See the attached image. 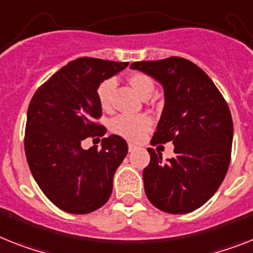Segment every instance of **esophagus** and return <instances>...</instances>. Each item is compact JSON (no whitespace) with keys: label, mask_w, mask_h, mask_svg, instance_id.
Returning a JSON list of instances; mask_svg holds the SVG:
<instances>
[{"label":"esophagus","mask_w":253,"mask_h":253,"mask_svg":"<svg viewBox=\"0 0 253 253\" xmlns=\"http://www.w3.org/2000/svg\"><path fill=\"white\" fill-rule=\"evenodd\" d=\"M128 149H129V151H134V150H137L138 149V146L137 145H134V143H131V142H129L128 143Z\"/></svg>","instance_id":"obj_1"}]
</instances>
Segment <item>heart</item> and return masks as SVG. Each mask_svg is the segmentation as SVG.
Here are the masks:
<instances>
[{"instance_id": "obj_1", "label": "heart", "mask_w": 253, "mask_h": 253, "mask_svg": "<svg viewBox=\"0 0 253 253\" xmlns=\"http://www.w3.org/2000/svg\"><path fill=\"white\" fill-rule=\"evenodd\" d=\"M129 84L139 94L142 98L151 95L154 91V83L147 75L141 72H134L129 76ZM115 83L112 79H106L98 85L97 99L98 103L103 110H108L111 106V93L114 90ZM152 120L149 115H119L112 119L110 128L115 134L124 137L126 139H139L151 126Z\"/></svg>"}]
</instances>
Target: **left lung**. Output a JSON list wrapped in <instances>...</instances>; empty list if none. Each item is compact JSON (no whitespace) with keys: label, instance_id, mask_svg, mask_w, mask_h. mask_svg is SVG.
Listing matches in <instances>:
<instances>
[{"label":"left lung","instance_id":"obj_1","mask_svg":"<svg viewBox=\"0 0 253 253\" xmlns=\"http://www.w3.org/2000/svg\"><path fill=\"white\" fill-rule=\"evenodd\" d=\"M130 68L164 87L166 103L151 143L174 145V156L167 162L147 149L146 195L167 213L193 212L213 197L226 176L233 145L229 106L208 75L185 58L134 62Z\"/></svg>","mask_w":253,"mask_h":253}]
</instances>
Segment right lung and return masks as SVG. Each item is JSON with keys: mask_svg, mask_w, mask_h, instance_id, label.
<instances>
[{"mask_svg": "<svg viewBox=\"0 0 253 253\" xmlns=\"http://www.w3.org/2000/svg\"><path fill=\"white\" fill-rule=\"evenodd\" d=\"M128 62L79 58L50 77L33 94L27 114L24 150L33 178L64 212L90 213L106 204L112 179L128 145L120 135L102 139V149L81 147L87 137H102L97 87Z\"/></svg>", "mask_w": 253, "mask_h": 253, "instance_id": "1", "label": "right lung"}]
</instances>
